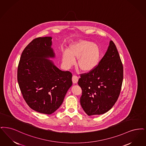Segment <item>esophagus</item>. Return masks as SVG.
I'll return each mask as SVG.
<instances>
[{
  "label": "esophagus",
  "instance_id": "esophagus-1",
  "mask_svg": "<svg viewBox=\"0 0 146 146\" xmlns=\"http://www.w3.org/2000/svg\"><path fill=\"white\" fill-rule=\"evenodd\" d=\"M72 80L74 83H77L78 80V77L76 75H73L72 77Z\"/></svg>",
  "mask_w": 146,
  "mask_h": 146
}]
</instances>
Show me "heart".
<instances>
[{
    "label": "heart",
    "instance_id": "b5f03b06",
    "mask_svg": "<svg viewBox=\"0 0 146 146\" xmlns=\"http://www.w3.org/2000/svg\"><path fill=\"white\" fill-rule=\"evenodd\" d=\"M62 62L66 68H70L78 59L77 65L80 70L88 72L98 65L100 58V50L97 44L88 41H81L70 44L68 51L62 53Z\"/></svg>",
    "mask_w": 146,
    "mask_h": 146
}]
</instances>
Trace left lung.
<instances>
[{"mask_svg":"<svg viewBox=\"0 0 146 146\" xmlns=\"http://www.w3.org/2000/svg\"><path fill=\"white\" fill-rule=\"evenodd\" d=\"M78 84L82 89L80 103L88 115L108 111L117 101L123 80V66L112 41L93 70L81 74Z\"/></svg>","mask_w":146,"mask_h":146,"instance_id":"8db88e82","label":"left lung"}]
</instances>
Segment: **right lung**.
Instances as JSON below:
<instances>
[{
    "label": "right lung",
    "instance_id": "1",
    "mask_svg": "<svg viewBox=\"0 0 146 146\" xmlns=\"http://www.w3.org/2000/svg\"><path fill=\"white\" fill-rule=\"evenodd\" d=\"M51 37L34 38L22 52L17 81L23 99L33 110L51 114L60 106L72 86V74L46 59L54 57Z\"/></svg>",
    "mask_w": 146,
    "mask_h": 146
}]
</instances>
